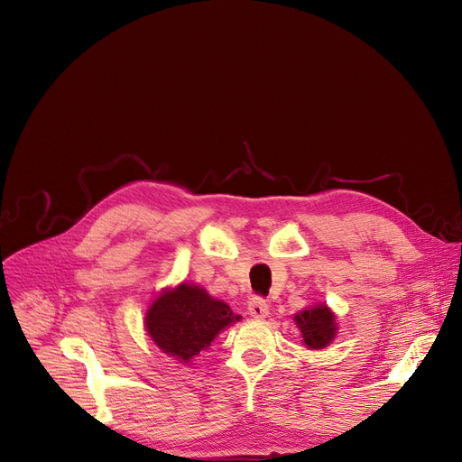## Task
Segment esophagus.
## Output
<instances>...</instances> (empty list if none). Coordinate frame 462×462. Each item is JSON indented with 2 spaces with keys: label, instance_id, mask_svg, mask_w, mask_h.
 <instances>
[{
  "label": "esophagus",
  "instance_id": "obj_1",
  "mask_svg": "<svg viewBox=\"0 0 462 462\" xmlns=\"http://www.w3.org/2000/svg\"><path fill=\"white\" fill-rule=\"evenodd\" d=\"M249 312H251V317H254V319H263V317H268L270 305H268V301H265L263 298L254 296L249 301Z\"/></svg>",
  "mask_w": 462,
  "mask_h": 462
}]
</instances>
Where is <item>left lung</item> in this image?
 Segmentation results:
<instances>
[{"label": "left lung", "instance_id": "obj_1", "mask_svg": "<svg viewBox=\"0 0 462 462\" xmlns=\"http://www.w3.org/2000/svg\"><path fill=\"white\" fill-rule=\"evenodd\" d=\"M294 320L303 335V343L314 350L328 346L337 331L333 312L326 305H317L309 310H301L300 314H296Z\"/></svg>", "mask_w": 462, "mask_h": 462}]
</instances>
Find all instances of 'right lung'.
Returning <instances> with one entry per match:
<instances>
[{"label":"right lung","instance_id":"obj_1","mask_svg":"<svg viewBox=\"0 0 462 462\" xmlns=\"http://www.w3.org/2000/svg\"><path fill=\"white\" fill-rule=\"evenodd\" d=\"M239 317L199 286L180 284L164 292L145 314V328L155 345L168 356L187 363L208 348L215 335Z\"/></svg>","mask_w":462,"mask_h":462}]
</instances>
